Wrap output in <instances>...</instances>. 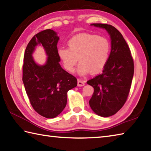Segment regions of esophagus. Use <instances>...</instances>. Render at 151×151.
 <instances>
[{"instance_id":"obj_1","label":"esophagus","mask_w":151,"mask_h":151,"mask_svg":"<svg viewBox=\"0 0 151 151\" xmlns=\"http://www.w3.org/2000/svg\"><path fill=\"white\" fill-rule=\"evenodd\" d=\"M84 85H85V81H83V80H81V79H78V86L82 87V86H84Z\"/></svg>"}]
</instances>
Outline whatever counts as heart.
<instances>
[{
  "label": "heart",
  "instance_id": "heart-1",
  "mask_svg": "<svg viewBox=\"0 0 151 151\" xmlns=\"http://www.w3.org/2000/svg\"><path fill=\"white\" fill-rule=\"evenodd\" d=\"M69 48L60 47L58 55L65 69L70 72L74 71L78 62L79 74L96 73L103 69L109 57L110 42L104 37L83 33L73 37L68 42Z\"/></svg>",
  "mask_w": 151,
  "mask_h": 151
}]
</instances>
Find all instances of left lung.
<instances>
[{"mask_svg":"<svg viewBox=\"0 0 151 151\" xmlns=\"http://www.w3.org/2000/svg\"><path fill=\"white\" fill-rule=\"evenodd\" d=\"M105 29L110 36L111 52L101 74L87 81L94 88L89 100L93 112L109 117L120 110L126 102L134 73L131 51L121 33L112 25L93 24Z\"/></svg>","mask_w":151,"mask_h":151,"instance_id":"8db88e82","label":"left lung"}]
</instances>
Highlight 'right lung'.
Wrapping results in <instances>:
<instances>
[{
  "mask_svg": "<svg viewBox=\"0 0 151 151\" xmlns=\"http://www.w3.org/2000/svg\"><path fill=\"white\" fill-rule=\"evenodd\" d=\"M59 37L52 29L34 35L25 50L23 77L31 105L39 114L53 118L60 114L67 103V93L77 86L76 77L62 69L57 43ZM42 44L48 58L43 66L37 65L32 57L35 47Z\"/></svg>",
  "mask_w": 151,
  "mask_h": 151,
  "instance_id": "1",
  "label": "right lung"
}]
</instances>
